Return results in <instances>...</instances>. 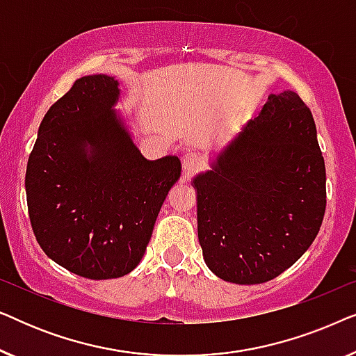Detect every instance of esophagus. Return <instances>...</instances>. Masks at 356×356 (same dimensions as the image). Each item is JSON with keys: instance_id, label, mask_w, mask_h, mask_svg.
Segmentation results:
<instances>
[{"instance_id": "34e87169", "label": "esophagus", "mask_w": 356, "mask_h": 356, "mask_svg": "<svg viewBox=\"0 0 356 356\" xmlns=\"http://www.w3.org/2000/svg\"><path fill=\"white\" fill-rule=\"evenodd\" d=\"M201 167V157L196 154H184L181 157V168H183V179H186L188 177L196 172V170Z\"/></svg>"}]
</instances>
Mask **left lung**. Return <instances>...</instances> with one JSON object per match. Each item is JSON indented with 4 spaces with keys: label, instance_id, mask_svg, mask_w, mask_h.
I'll list each match as a JSON object with an SVG mask.
<instances>
[{
    "label": "left lung",
    "instance_id": "1",
    "mask_svg": "<svg viewBox=\"0 0 356 356\" xmlns=\"http://www.w3.org/2000/svg\"><path fill=\"white\" fill-rule=\"evenodd\" d=\"M193 178L204 261L222 280L264 284L305 254L325 211V165L313 115L293 90L270 95L252 123Z\"/></svg>",
    "mask_w": 356,
    "mask_h": 356
}]
</instances>
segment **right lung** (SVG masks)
I'll return each instance as SVG.
<instances>
[{"label":"right lung","instance_id":"1","mask_svg":"<svg viewBox=\"0 0 356 356\" xmlns=\"http://www.w3.org/2000/svg\"><path fill=\"white\" fill-rule=\"evenodd\" d=\"M120 82L77 79L43 116L26 172L29 217L56 264L92 280L136 269L167 194L181 175L177 155L149 160L116 104Z\"/></svg>","mask_w":356,"mask_h":356}]
</instances>
